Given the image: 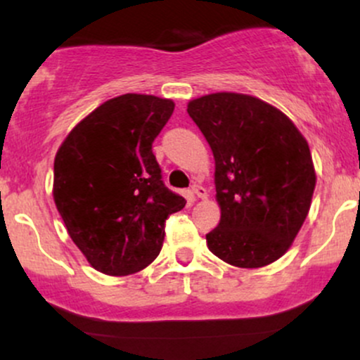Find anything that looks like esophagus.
<instances>
[{
	"label": "esophagus",
	"instance_id": "esophagus-1",
	"mask_svg": "<svg viewBox=\"0 0 360 360\" xmlns=\"http://www.w3.org/2000/svg\"><path fill=\"white\" fill-rule=\"evenodd\" d=\"M191 191L196 194V198H201V200H206V198H208V193H206V189L200 184H193Z\"/></svg>",
	"mask_w": 360,
	"mask_h": 360
}]
</instances>
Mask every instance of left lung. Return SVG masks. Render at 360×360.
Here are the masks:
<instances>
[{
    "label": "left lung",
    "mask_w": 360,
    "mask_h": 360,
    "mask_svg": "<svg viewBox=\"0 0 360 360\" xmlns=\"http://www.w3.org/2000/svg\"><path fill=\"white\" fill-rule=\"evenodd\" d=\"M214 157L221 218L206 233L217 257L255 269L286 254L307 220L316 174L308 142L269 103L213 93L188 103Z\"/></svg>",
    "instance_id": "8db88e82"
}]
</instances>
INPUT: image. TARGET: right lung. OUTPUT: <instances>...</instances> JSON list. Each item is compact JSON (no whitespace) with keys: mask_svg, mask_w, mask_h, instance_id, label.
Here are the masks:
<instances>
[{"mask_svg":"<svg viewBox=\"0 0 360 360\" xmlns=\"http://www.w3.org/2000/svg\"><path fill=\"white\" fill-rule=\"evenodd\" d=\"M174 103L122 94L72 128L53 160V201L96 271L128 276L159 255L169 214L186 200L166 188L152 142Z\"/></svg>","mask_w":360,"mask_h":360,"instance_id":"right-lung-1","label":"right lung"}]
</instances>
